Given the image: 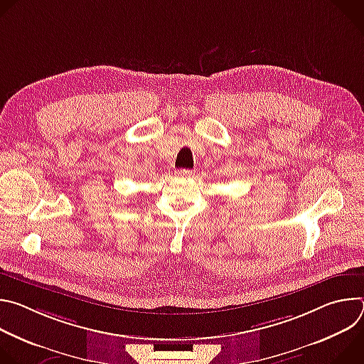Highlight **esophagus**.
Returning a JSON list of instances; mask_svg holds the SVG:
<instances>
[{
	"mask_svg": "<svg viewBox=\"0 0 364 364\" xmlns=\"http://www.w3.org/2000/svg\"><path fill=\"white\" fill-rule=\"evenodd\" d=\"M176 174L178 177H191L194 174V171L193 170H178V171H176Z\"/></svg>",
	"mask_w": 364,
	"mask_h": 364,
	"instance_id": "1",
	"label": "esophagus"
}]
</instances>
